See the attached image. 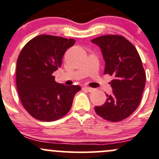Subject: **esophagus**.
I'll use <instances>...</instances> for the list:
<instances>
[{
	"mask_svg": "<svg viewBox=\"0 0 159 159\" xmlns=\"http://www.w3.org/2000/svg\"><path fill=\"white\" fill-rule=\"evenodd\" d=\"M84 89L86 90V91H89V92H93V91H94V89H93V88H89V87H84Z\"/></svg>",
	"mask_w": 159,
	"mask_h": 159,
	"instance_id": "1",
	"label": "esophagus"
}]
</instances>
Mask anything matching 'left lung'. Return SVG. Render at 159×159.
<instances>
[{
  "label": "left lung",
  "instance_id": "8db88e82",
  "mask_svg": "<svg viewBox=\"0 0 159 159\" xmlns=\"http://www.w3.org/2000/svg\"><path fill=\"white\" fill-rule=\"evenodd\" d=\"M91 42L101 48L104 75L114 77L110 83L113 93L106 94L105 103L94 110L108 121H121L136 110L141 101L146 79L142 60L135 46L123 36L107 35Z\"/></svg>",
  "mask_w": 159,
  "mask_h": 159
}]
</instances>
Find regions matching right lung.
Wrapping results in <instances>:
<instances>
[{"instance_id": "1", "label": "right lung", "mask_w": 159, "mask_h": 159, "mask_svg": "<svg viewBox=\"0 0 159 159\" xmlns=\"http://www.w3.org/2000/svg\"><path fill=\"white\" fill-rule=\"evenodd\" d=\"M75 43L51 35H39L28 42L16 61V81L25 110L41 121H54L69 111L78 85L58 84L52 73L60 68L66 50Z\"/></svg>"}]
</instances>
